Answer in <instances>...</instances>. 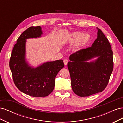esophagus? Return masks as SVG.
<instances>
[{"instance_id":"34e87169","label":"esophagus","mask_w":123,"mask_h":123,"mask_svg":"<svg viewBox=\"0 0 123 123\" xmlns=\"http://www.w3.org/2000/svg\"><path fill=\"white\" fill-rule=\"evenodd\" d=\"M68 61L67 59H65L64 60V64H65V65H67V63H68Z\"/></svg>"}]
</instances>
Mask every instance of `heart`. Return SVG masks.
<instances>
[{
	"mask_svg": "<svg viewBox=\"0 0 123 123\" xmlns=\"http://www.w3.org/2000/svg\"><path fill=\"white\" fill-rule=\"evenodd\" d=\"M90 39V36L88 34L76 31L71 33L66 38V42L70 44H75L74 48L80 50L86 46Z\"/></svg>",
	"mask_w": 123,
	"mask_h": 123,
	"instance_id": "obj_1",
	"label": "heart"
}]
</instances>
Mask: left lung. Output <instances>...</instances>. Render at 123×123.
<instances>
[{
    "mask_svg": "<svg viewBox=\"0 0 123 123\" xmlns=\"http://www.w3.org/2000/svg\"><path fill=\"white\" fill-rule=\"evenodd\" d=\"M96 29L97 38L91 47L71 55L70 61L68 62L72 89L81 97L103 91L109 82L113 69L110 44L101 30ZM94 58H97L94 61H90Z\"/></svg>",
    "mask_w": 123,
    "mask_h": 123,
    "instance_id": "obj_1",
    "label": "left lung"
}]
</instances>
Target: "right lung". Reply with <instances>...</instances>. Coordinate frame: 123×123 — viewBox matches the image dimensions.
<instances>
[{"label": "right lung", "mask_w": 123, "mask_h": 123, "mask_svg": "<svg viewBox=\"0 0 123 123\" xmlns=\"http://www.w3.org/2000/svg\"><path fill=\"white\" fill-rule=\"evenodd\" d=\"M42 34L40 26L28 28L17 39L10 60L15 85L24 93L33 97H44L51 93L55 77L64 67L62 59L44 62L35 68L27 62L26 39L39 38Z\"/></svg>", "instance_id": "1"}]
</instances>
